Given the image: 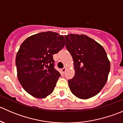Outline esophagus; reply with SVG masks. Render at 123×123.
I'll return each mask as SVG.
<instances>
[{"label": "esophagus", "instance_id": "34e87169", "mask_svg": "<svg viewBox=\"0 0 123 123\" xmlns=\"http://www.w3.org/2000/svg\"><path fill=\"white\" fill-rule=\"evenodd\" d=\"M66 68H62L61 69V71H62V73H63V74H64V73H65V72L66 71Z\"/></svg>", "mask_w": 123, "mask_h": 123}]
</instances>
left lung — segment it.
<instances>
[{
	"instance_id": "8db88e82",
	"label": "left lung",
	"mask_w": 123,
	"mask_h": 123,
	"mask_svg": "<svg viewBox=\"0 0 123 123\" xmlns=\"http://www.w3.org/2000/svg\"><path fill=\"white\" fill-rule=\"evenodd\" d=\"M67 49L74 61L75 75L68 80L73 95L80 99L97 95L108 80L110 62L102 46L84 34L65 36Z\"/></svg>"
}]
</instances>
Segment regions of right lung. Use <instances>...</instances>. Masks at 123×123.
<instances>
[{
    "label": "right lung",
    "mask_w": 123,
    "mask_h": 123,
    "mask_svg": "<svg viewBox=\"0 0 123 123\" xmlns=\"http://www.w3.org/2000/svg\"><path fill=\"white\" fill-rule=\"evenodd\" d=\"M65 44L64 37L52 31L38 33L24 41L15 62L18 80L28 93L44 98L52 93L61 77L54 67L53 55Z\"/></svg>",
    "instance_id": "obj_1"
}]
</instances>
